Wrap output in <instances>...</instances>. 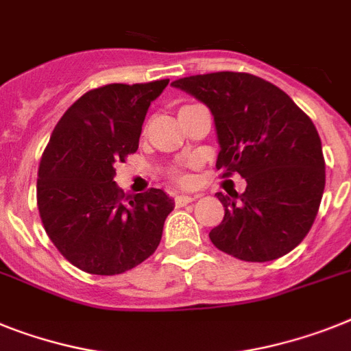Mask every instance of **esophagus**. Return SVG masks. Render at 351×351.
Returning a JSON list of instances; mask_svg holds the SVG:
<instances>
[{"instance_id":"34e87169","label":"esophagus","mask_w":351,"mask_h":351,"mask_svg":"<svg viewBox=\"0 0 351 351\" xmlns=\"http://www.w3.org/2000/svg\"><path fill=\"white\" fill-rule=\"evenodd\" d=\"M193 196H187V194H178V196H175V205L176 207H184V205H187V203L193 202Z\"/></svg>"}]
</instances>
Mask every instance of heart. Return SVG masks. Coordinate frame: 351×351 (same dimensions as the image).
I'll list each match as a JSON object with an SVG mask.
<instances>
[{
	"label": "heart",
	"instance_id": "heart-1",
	"mask_svg": "<svg viewBox=\"0 0 351 351\" xmlns=\"http://www.w3.org/2000/svg\"><path fill=\"white\" fill-rule=\"evenodd\" d=\"M167 176H169L171 180L176 182V184H180V185H189L191 184V175L189 173H185L184 169H180V167H169L167 169Z\"/></svg>",
	"mask_w": 351,
	"mask_h": 351
}]
</instances>
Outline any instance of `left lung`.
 I'll list each match as a JSON object with an SVG mask.
<instances>
[{
  "mask_svg": "<svg viewBox=\"0 0 351 351\" xmlns=\"http://www.w3.org/2000/svg\"><path fill=\"white\" fill-rule=\"evenodd\" d=\"M210 108L219 155L216 167L239 173L243 194L217 193L225 217L208 237L246 262L289 253L308 234L325 191V158L311 117L282 89L250 73L219 71L173 82Z\"/></svg>",
  "mask_w": 351,
  "mask_h": 351,
  "instance_id": "8db88e82",
  "label": "left lung"
}]
</instances>
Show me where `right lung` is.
<instances>
[{
  "instance_id": "right-lung-1",
  "label": "right lung",
  "mask_w": 351,
  "mask_h": 351,
  "mask_svg": "<svg viewBox=\"0 0 351 351\" xmlns=\"http://www.w3.org/2000/svg\"><path fill=\"white\" fill-rule=\"evenodd\" d=\"M169 80L108 84L66 110L40 157L37 207L58 252L90 275H119L157 250L175 203L162 189L125 194L114 164L137 152L149 103Z\"/></svg>"
}]
</instances>
